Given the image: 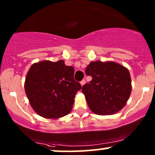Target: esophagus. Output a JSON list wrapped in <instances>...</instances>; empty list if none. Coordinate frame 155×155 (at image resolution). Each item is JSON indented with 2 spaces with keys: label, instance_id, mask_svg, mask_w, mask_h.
<instances>
[{
  "label": "esophagus",
  "instance_id": "1",
  "mask_svg": "<svg viewBox=\"0 0 155 155\" xmlns=\"http://www.w3.org/2000/svg\"><path fill=\"white\" fill-rule=\"evenodd\" d=\"M80 84H81V86L84 85V84H85V80H81V82H80Z\"/></svg>",
  "mask_w": 155,
  "mask_h": 155
}]
</instances>
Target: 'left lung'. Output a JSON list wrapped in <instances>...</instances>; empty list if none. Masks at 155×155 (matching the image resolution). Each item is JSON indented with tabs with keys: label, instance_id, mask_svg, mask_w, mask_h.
Returning <instances> with one entry per match:
<instances>
[{
	"label": "left lung",
	"instance_id": "1",
	"mask_svg": "<svg viewBox=\"0 0 155 155\" xmlns=\"http://www.w3.org/2000/svg\"><path fill=\"white\" fill-rule=\"evenodd\" d=\"M85 73L92 76V80L82 87L81 91L93 113L113 115L125 106L132 91L127 68L112 61H95L88 64Z\"/></svg>",
	"mask_w": 155,
	"mask_h": 155
}]
</instances>
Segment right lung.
Wrapping results in <instances>:
<instances>
[{
	"label": "right lung",
	"instance_id": "1",
	"mask_svg": "<svg viewBox=\"0 0 155 155\" xmlns=\"http://www.w3.org/2000/svg\"><path fill=\"white\" fill-rule=\"evenodd\" d=\"M74 68L64 60H44L31 66L25 92L36 113L45 118H59L71 113L75 95L81 86L74 80Z\"/></svg>",
	"mask_w": 155,
	"mask_h": 155
}]
</instances>
